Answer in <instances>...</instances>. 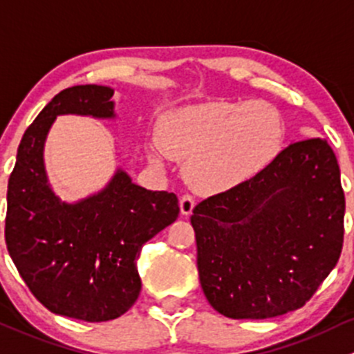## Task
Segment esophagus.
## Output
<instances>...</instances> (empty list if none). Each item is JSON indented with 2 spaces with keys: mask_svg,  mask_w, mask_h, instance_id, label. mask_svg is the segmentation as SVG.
Instances as JSON below:
<instances>
[{
  "mask_svg": "<svg viewBox=\"0 0 354 354\" xmlns=\"http://www.w3.org/2000/svg\"><path fill=\"white\" fill-rule=\"evenodd\" d=\"M196 203H194V198L189 194L182 196L180 198V213L184 214V216H189V214L192 213V209H194Z\"/></svg>",
  "mask_w": 354,
  "mask_h": 354,
  "instance_id": "esophagus-1",
  "label": "esophagus"
}]
</instances>
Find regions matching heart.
Masks as SVG:
<instances>
[{"label": "heart", "mask_w": 354, "mask_h": 354, "mask_svg": "<svg viewBox=\"0 0 354 354\" xmlns=\"http://www.w3.org/2000/svg\"><path fill=\"white\" fill-rule=\"evenodd\" d=\"M285 141V121L264 100L209 102L163 119L160 147L185 162V177L203 192H223L268 169ZM153 165H162L150 150Z\"/></svg>", "instance_id": "obj_1"}]
</instances>
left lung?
Segmentation results:
<instances>
[{"instance_id": "8db88e82", "label": "left lung", "mask_w": 354, "mask_h": 354, "mask_svg": "<svg viewBox=\"0 0 354 354\" xmlns=\"http://www.w3.org/2000/svg\"><path fill=\"white\" fill-rule=\"evenodd\" d=\"M344 209L322 138L291 143L259 176L199 203L191 225L211 307L256 320L304 307L337 264Z\"/></svg>"}]
</instances>
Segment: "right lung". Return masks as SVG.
I'll return each instance as SVG.
<instances>
[{
    "label": "right lung",
    "mask_w": 354,
    "mask_h": 354,
    "mask_svg": "<svg viewBox=\"0 0 354 354\" xmlns=\"http://www.w3.org/2000/svg\"><path fill=\"white\" fill-rule=\"evenodd\" d=\"M112 95L104 85L57 93L25 131L6 194V247L28 290L47 310L85 322L118 319L133 307L141 247L178 216L174 192L148 191L122 167L78 201H63L50 185L44 148L56 118L118 119Z\"/></svg>",
    "instance_id": "right-lung-1"
}]
</instances>
